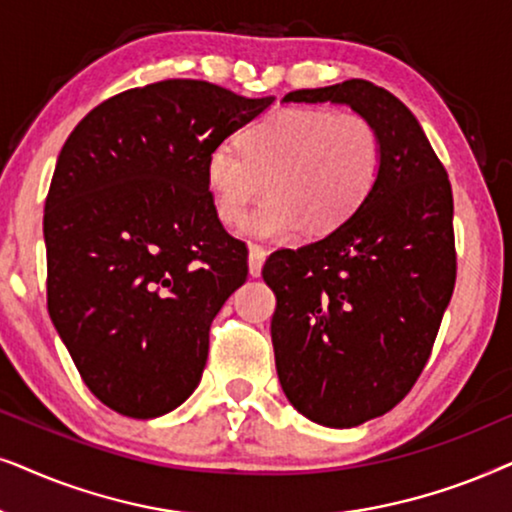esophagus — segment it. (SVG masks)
Masks as SVG:
<instances>
[{"instance_id":"1","label":"esophagus","mask_w":512,"mask_h":512,"mask_svg":"<svg viewBox=\"0 0 512 512\" xmlns=\"http://www.w3.org/2000/svg\"><path fill=\"white\" fill-rule=\"evenodd\" d=\"M269 252L262 248V245H250V255H248V267H250V276H260L264 262H267Z\"/></svg>"}]
</instances>
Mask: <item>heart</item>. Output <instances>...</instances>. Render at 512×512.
<instances>
[{
    "label": "heart",
    "mask_w": 512,
    "mask_h": 512,
    "mask_svg": "<svg viewBox=\"0 0 512 512\" xmlns=\"http://www.w3.org/2000/svg\"><path fill=\"white\" fill-rule=\"evenodd\" d=\"M381 140L358 112L288 107L250 124L241 149L217 145L203 175L220 222L234 227L250 203L271 194L245 222L260 238H285L304 227L327 234L363 208L379 175Z\"/></svg>",
    "instance_id": "b5f03b06"
}]
</instances>
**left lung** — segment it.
I'll list each match as a JSON object with an SVG mask.
<instances>
[{"label":"left lung","mask_w":512,"mask_h":512,"mask_svg":"<svg viewBox=\"0 0 512 512\" xmlns=\"http://www.w3.org/2000/svg\"><path fill=\"white\" fill-rule=\"evenodd\" d=\"M285 102H346L377 128L379 175L363 208L302 248L276 250V372L297 412L351 428L393 410L431 358L456 283L447 170L414 114L384 88L349 79Z\"/></svg>","instance_id":"1"}]
</instances>
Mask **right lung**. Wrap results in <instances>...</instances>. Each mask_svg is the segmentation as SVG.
<instances>
[{
    "instance_id": "obj_1",
    "label": "right lung",
    "mask_w": 512,
    "mask_h": 512,
    "mask_svg": "<svg viewBox=\"0 0 512 512\" xmlns=\"http://www.w3.org/2000/svg\"><path fill=\"white\" fill-rule=\"evenodd\" d=\"M196 79L128 88L60 149L44 206L46 299L84 384L109 410L161 417L199 386L210 323L248 278L206 156L267 109Z\"/></svg>"
}]
</instances>
